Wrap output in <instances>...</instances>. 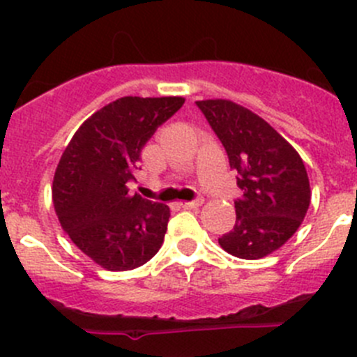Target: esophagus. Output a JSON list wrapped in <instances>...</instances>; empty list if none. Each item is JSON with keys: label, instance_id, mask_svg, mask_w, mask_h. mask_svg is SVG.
I'll return each instance as SVG.
<instances>
[{"label": "esophagus", "instance_id": "34e87169", "mask_svg": "<svg viewBox=\"0 0 357 357\" xmlns=\"http://www.w3.org/2000/svg\"><path fill=\"white\" fill-rule=\"evenodd\" d=\"M202 204H204V200L197 199V200H192V202H181V207L183 208H197V207H200Z\"/></svg>", "mask_w": 357, "mask_h": 357}]
</instances>
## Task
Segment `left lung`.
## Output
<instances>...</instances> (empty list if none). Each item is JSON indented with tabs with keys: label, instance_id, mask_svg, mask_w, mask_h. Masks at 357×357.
I'll return each mask as SVG.
<instances>
[{
	"label": "left lung",
	"instance_id": "8db88e82",
	"mask_svg": "<svg viewBox=\"0 0 357 357\" xmlns=\"http://www.w3.org/2000/svg\"><path fill=\"white\" fill-rule=\"evenodd\" d=\"M197 107L238 171L242 197L236 222L219 245L240 259H261L278 250L304 221L311 202L305 165L294 146L264 119L229 100H204Z\"/></svg>",
	"mask_w": 357,
	"mask_h": 357
}]
</instances>
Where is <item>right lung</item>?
<instances>
[{"mask_svg": "<svg viewBox=\"0 0 357 357\" xmlns=\"http://www.w3.org/2000/svg\"><path fill=\"white\" fill-rule=\"evenodd\" d=\"M185 103L181 96H124L82 122L53 178V205L75 247L109 271H129L157 254L171 211L129 195L143 146Z\"/></svg>", "mask_w": 357, "mask_h": 357, "instance_id": "add662e5", "label": "right lung"}]
</instances>
